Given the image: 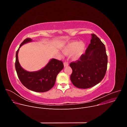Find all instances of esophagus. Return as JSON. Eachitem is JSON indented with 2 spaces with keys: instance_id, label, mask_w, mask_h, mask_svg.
Instances as JSON below:
<instances>
[{
  "instance_id": "esophagus-1",
  "label": "esophagus",
  "mask_w": 127,
  "mask_h": 127,
  "mask_svg": "<svg viewBox=\"0 0 127 127\" xmlns=\"http://www.w3.org/2000/svg\"><path fill=\"white\" fill-rule=\"evenodd\" d=\"M68 65H69V64H68V63L67 62H64V66L65 67H67V66H68Z\"/></svg>"
}]
</instances>
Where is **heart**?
I'll list each match as a JSON object with an SVG mask.
<instances>
[{
    "mask_svg": "<svg viewBox=\"0 0 127 127\" xmlns=\"http://www.w3.org/2000/svg\"><path fill=\"white\" fill-rule=\"evenodd\" d=\"M85 44L83 41L78 42L72 41L67 43L62 49V52L66 55L71 54V58L74 61L79 59L85 51Z\"/></svg>",
    "mask_w": 127,
    "mask_h": 127,
    "instance_id": "1",
    "label": "heart"
}]
</instances>
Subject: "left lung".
Returning <instances> with one entry per match:
<instances>
[{"label": "left lung", "mask_w": 127, "mask_h": 127, "mask_svg": "<svg viewBox=\"0 0 127 127\" xmlns=\"http://www.w3.org/2000/svg\"><path fill=\"white\" fill-rule=\"evenodd\" d=\"M90 44L85 54L70 66L72 69L70 79L79 88L86 89L99 83L105 76L107 64L105 47L95 34H92Z\"/></svg>", "instance_id": "1"}]
</instances>
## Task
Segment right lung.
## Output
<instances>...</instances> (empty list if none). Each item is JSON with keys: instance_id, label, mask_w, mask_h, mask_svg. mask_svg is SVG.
<instances>
[{"instance_id": "add662e5", "label": "right lung", "mask_w": 127, "mask_h": 127, "mask_svg": "<svg viewBox=\"0 0 127 127\" xmlns=\"http://www.w3.org/2000/svg\"><path fill=\"white\" fill-rule=\"evenodd\" d=\"M32 41V39L27 38L20 45L16 53L15 70L19 79L26 88L35 92L44 93L55 85L57 76L64 65L61 61L51 59L44 68L38 71L30 72L23 69L18 59V53L21 46Z\"/></svg>"}]
</instances>
